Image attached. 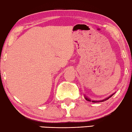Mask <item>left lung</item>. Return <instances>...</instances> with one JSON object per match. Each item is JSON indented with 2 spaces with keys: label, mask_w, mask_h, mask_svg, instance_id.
Here are the masks:
<instances>
[{
  "label": "left lung",
  "mask_w": 132,
  "mask_h": 132,
  "mask_svg": "<svg viewBox=\"0 0 132 132\" xmlns=\"http://www.w3.org/2000/svg\"><path fill=\"white\" fill-rule=\"evenodd\" d=\"M114 94H111V95L110 96H109L108 97L106 98V99H103V100H102V101H92V100H90V99H89V98H88V97H85V100H87V101H89V102H94V103H96V102H104V101H107L108 99H109V98L112 97V96L113 95H114Z\"/></svg>",
  "instance_id": "obj_1"
}]
</instances>
